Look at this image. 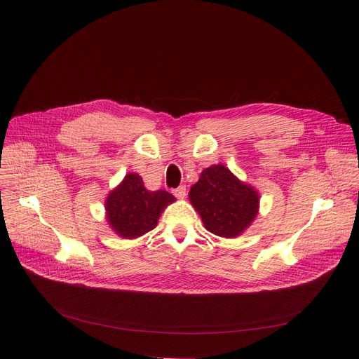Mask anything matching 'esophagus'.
Here are the masks:
<instances>
[{"mask_svg":"<svg viewBox=\"0 0 359 359\" xmlns=\"http://www.w3.org/2000/svg\"><path fill=\"white\" fill-rule=\"evenodd\" d=\"M173 195L179 199H183L186 196V186H179L173 191Z\"/></svg>","mask_w":359,"mask_h":359,"instance_id":"esophagus-1","label":"esophagus"}]
</instances>
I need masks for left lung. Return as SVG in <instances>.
Segmentation results:
<instances>
[{
  "mask_svg": "<svg viewBox=\"0 0 359 359\" xmlns=\"http://www.w3.org/2000/svg\"><path fill=\"white\" fill-rule=\"evenodd\" d=\"M189 199L202 218L205 229L219 237H237L257 215L259 195L241 183L222 164L202 170L191 187Z\"/></svg>",
  "mask_w": 359,
  "mask_h": 359,
  "instance_id": "left-lung-1",
  "label": "left lung"
}]
</instances>
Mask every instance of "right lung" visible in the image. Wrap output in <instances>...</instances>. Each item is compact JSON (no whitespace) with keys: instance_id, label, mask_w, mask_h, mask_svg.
Masks as SVG:
<instances>
[{"instance_id":"obj_1","label":"right lung","mask_w":359,"mask_h":359,"mask_svg":"<svg viewBox=\"0 0 359 359\" xmlns=\"http://www.w3.org/2000/svg\"><path fill=\"white\" fill-rule=\"evenodd\" d=\"M175 196L165 191H147L142 177L129 173L106 199L110 227L123 238H137L153 230L168 203Z\"/></svg>"}]
</instances>
